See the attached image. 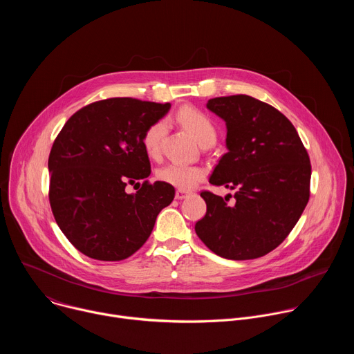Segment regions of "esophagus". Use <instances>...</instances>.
Here are the masks:
<instances>
[{"mask_svg": "<svg viewBox=\"0 0 354 354\" xmlns=\"http://www.w3.org/2000/svg\"><path fill=\"white\" fill-rule=\"evenodd\" d=\"M187 194H189V192H187V190L178 189V190H176V193H175V197H176L178 200H182V198H185Z\"/></svg>", "mask_w": 354, "mask_h": 354, "instance_id": "obj_1", "label": "esophagus"}]
</instances>
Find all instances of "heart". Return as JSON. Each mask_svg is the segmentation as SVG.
<instances>
[{
    "label": "heart",
    "mask_w": 354,
    "mask_h": 354,
    "mask_svg": "<svg viewBox=\"0 0 354 354\" xmlns=\"http://www.w3.org/2000/svg\"><path fill=\"white\" fill-rule=\"evenodd\" d=\"M176 120L186 127L200 145L216 141L217 130L207 113L194 106H185L176 113ZM167 134V123L157 120L147 126L141 136V144L145 154L149 158H158L162 151L164 138ZM206 171L196 165H186L180 162H169L158 169L157 176L160 180L172 185L178 189L187 190L203 180Z\"/></svg>",
    "instance_id": "1"
}]
</instances>
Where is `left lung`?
I'll return each instance as SVG.
<instances>
[{
  "instance_id": "obj_1",
  "label": "left lung",
  "mask_w": 354,
  "mask_h": 354,
  "mask_svg": "<svg viewBox=\"0 0 354 354\" xmlns=\"http://www.w3.org/2000/svg\"><path fill=\"white\" fill-rule=\"evenodd\" d=\"M207 108L225 120L228 148L210 183L236 192L234 205L210 190L200 193L207 212L196 234L225 259L265 257L287 238L308 203L310 156L292 123L259 99L220 96Z\"/></svg>"
}]
</instances>
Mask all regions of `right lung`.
Here are the masks:
<instances>
[{
  "label": "right lung",
  "mask_w": 354,
  "mask_h": 354,
  "mask_svg": "<svg viewBox=\"0 0 354 354\" xmlns=\"http://www.w3.org/2000/svg\"><path fill=\"white\" fill-rule=\"evenodd\" d=\"M169 108L109 97L81 108L57 134L48 156L50 207L67 239L88 258L131 257L172 203V185L145 180L151 165L141 144L147 126ZM138 180H145L140 190L126 194L125 186Z\"/></svg>",
  "instance_id": "1"
}]
</instances>
